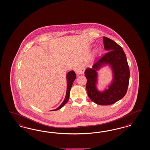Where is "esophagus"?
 Returning <instances> with one entry per match:
<instances>
[{
  "mask_svg": "<svg viewBox=\"0 0 150 150\" xmlns=\"http://www.w3.org/2000/svg\"><path fill=\"white\" fill-rule=\"evenodd\" d=\"M74 70L77 75H80V74H83L84 71H85V69L82 65L80 64V65H76L75 67Z\"/></svg>",
  "mask_w": 150,
  "mask_h": 150,
  "instance_id": "34e87169",
  "label": "esophagus"
}]
</instances>
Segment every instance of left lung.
I'll return each mask as SVG.
<instances>
[{
    "mask_svg": "<svg viewBox=\"0 0 150 150\" xmlns=\"http://www.w3.org/2000/svg\"><path fill=\"white\" fill-rule=\"evenodd\" d=\"M103 40L105 49L108 52L93 65L92 68L86 69L85 76L87 79V92L90 100L97 105H105L113 104L125 95L129 82L130 70L123 48L109 38L103 37ZM107 63L111 65L113 70L114 80L108 89L100 93L95 87L96 71Z\"/></svg>",
    "mask_w": 150,
    "mask_h": 150,
    "instance_id": "left-lung-1",
    "label": "left lung"
}]
</instances>
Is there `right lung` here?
Wrapping results in <instances>:
<instances>
[{"label":"right lung","mask_w":150,"mask_h":150,"mask_svg":"<svg viewBox=\"0 0 150 150\" xmlns=\"http://www.w3.org/2000/svg\"><path fill=\"white\" fill-rule=\"evenodd\" d=\"M76 78V74L72 70L70 72H69L67 75V93L66 96L65 97V99L64 100L63 103L61 104V105L59 106V107H58L57 109H54L52 111L54 110H59V109L62 108L63 107L64 105H65L69 99V95H70V89L71 88V86L73 85V82L74 81V80H75V79Z\"/></svg>","instance_id":"right-lung-1"}]
</instances>
